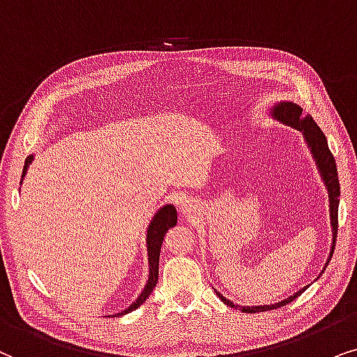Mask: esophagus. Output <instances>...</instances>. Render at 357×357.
Instances as JSON below:
<instances>
[{
  "instance_id": "34e87169",
  "label": "esophagus",
  "mask_w": 357,
  "mask_h": 357,
  "mask_svg": "<svg viewBox=\"0 0 357 357\" xmlns=\"http://www.w3.org/2000/svg\"><path fill=\"white\" fill-rule=\"evenodd\" d=\"M179 208H181L183 215L189 217L196 212V204H194L192 201H189V199H186V201H183L181 204H179Z\"/></svg>"
}]
</instances>
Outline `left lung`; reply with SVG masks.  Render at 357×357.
I'll return each instance as SVG.
<instances>
[{
	"mask_svg": "<svg viewBox=\"0 0 357 357\" xmlns=\"http://www.w3.org/2000/svg\"><path fill=\"white\" fill-rule=\"evenodd\" d=\"M269 116L274 119V121L284 123V126L292 127L297 132H301L303 137V142H305L307 149L310 150L312 158L315 161L318 173H320V178L323 184H325L328 191V201H330V220H331V231H333V241H331L330 255H328V259L325 266H323V271L326 269L328 263H330L331 256H333L335 245H336V234H338V206H340V181H338V169H336V161L331 155L330 149H328L326 137L320 130V127L317 126V122L313 121L312 116L302 117V107L298 106L297 102L294 101H279L275 102L273 107L269 109ZM321 271V273H323ZM321 273L318 274L320 278ZM317 278V279H318ZM315 279V281H317ZM308 286H303L298 289L296 294H292L291 297L284 298L281 302L271 303V305H238V303H234L228 301L227 297H223L220 292L215 294L218 298L225 303V305L231 308H240L243 313H258V312H266V310H274V308L284 307L287 303H291L294 298H297L302 292H305Z\"/></svg>",
	"mask_w": 357,
	"mask_h": 357,
	"instance_id": "1",
	"label": "left lung"
}]
</instances>
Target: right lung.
<instances>
[{"mask_svg": "<svg viewBox=\"0 0 357 357\" xmlns=\"http://www.w3.org/2000/svg\"><path fill=\"white\" fill-rule=\"evenodd\" d=\"M34 156H36L34 153H31L26 158V163H24V169H22V179H24V176H26L27 169H29V165L34 161ZM22 179H21V184H22ZM176 222H178V213H176V207L173 206V204H165V206H161L158 211L153 213L149 227H146L145 241H146V256H149V279H146L144 291L140 292V296L137 297L135 301L126 308V310L114 313V315H109V317H122V315H126V313L137 310V308H139L142 303H144L146 298L150 297V294L153 292L156 282H158V264H160L161 243H163L166 231H168L169 228H173L176 225Z\"/></svg>", "mask_w": 357, "mask_h": 357, "instance_id": "obj_1", "label": "right lung"}]
</instances>
